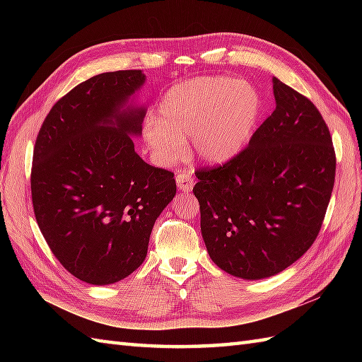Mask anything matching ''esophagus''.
<instances>
[{
    "instance_id": "34e87169",
    "label": "esophagus",
    "mask_w": 362,
    "mask_h": 362,
    "mask_svg": "<svg viewBox=\"0 0 362 362\" xmlns=\"http://www.w3.org/2000/svg\"><path fill=\"white\" fill-rule=\"evenodd\" d=\"M175 180H177V187H179V189L182 191H189L194 185V177L191 174V171H187V169L177 174Z\"/></svg>"
}]
</instances>
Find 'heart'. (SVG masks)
<instances>
[{
	"label": "heart",
	"mask_w": 362,
	"mask_h": 362,
	"mask_svg": "<svg viewBox=\"0 0 362 362\" xmlns=\"http://www.w3.org/2000/svg\"><path fill=\"white\" fill-rule=\"evenodd\" d=\"M259 96L247 82L210 76L177 83L158 104V118L144 124V140L163 163L185 152L183 136L206 163H224L241 152L259 117Z\"/></svg>",
	"instance_id": "1"
}]
</instances>
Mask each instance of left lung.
I'll list each match as a JSON object with an SVG mask.
<instances>
[{
	"label": "left lung",
	"instance_id": "left-lung-1",
	"mask_svg": "<svg viewBox=\"0 0 362 362\" xmlns=\"http://www.w3.org/2000/svg\"><path fill=\"white\" fill-rule=\"evenodd\" d=\"M274 95L275 110L241 152L194 171L209 255L245 280L279 274L311 247L334 187V146L317 107L276 78Z\"/></svg>",
	"mask_w": 362,
	"mask_h": 362
}]
</instances>
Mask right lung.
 <instances>
[{
    "label": "right lung",
    "instance_id": "right-lung-1",
    "mask_svg": "<svg viewBox=\"0 0 362 362\" xmlns=\"http://www.w3.org/2000/svg\"><path fill=\"white\" fill-rule=\"evenodd\" d=\"M140 70L93 76L52 105L38 130L30 194L52 255L90 284L117 283L148 253L156 219L175 194L174 173L146 163L130 135L144 109L121 110Z\"/></svg>",
    "mask_w": 362,
    "mask_h": 362
}]
</instances>
